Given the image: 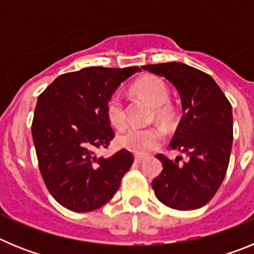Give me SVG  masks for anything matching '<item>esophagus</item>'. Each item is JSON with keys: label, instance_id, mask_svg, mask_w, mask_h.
<instances>
[{"label": "esophagus", "instance_id": "esophagus-1", "mask_svg": "<svg viewBox=\"0 0 254 254\" xmlns=\"http://www.w3.org/2000/svg\"><path fill=\"white\" fill-rule=\"evenodd\" d=\"M145 159L146 158H145V156H142V155H136V156H134V163L140 164V163H142Z\"/></svg>", "mask_w": 254, "mask_h": 254}]
</instances>
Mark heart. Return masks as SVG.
I'll list each match as a JSON object with an SVG mask.
<instances>
[{"mask_svg":"<svg viewBox=\"0 0 254 254\" xmlns=\"http://www.w3.org/2000/svg\"><path fill=\"white\" fill-rule=\"evenodd\" d=\"M133 91L137 95L142 96L147 102L156 107L155 112L156 116L164 122H169L172 118V108L165 103L169 99V91L165 82L155 76H146L134 82ZM105 114L113 127L123 128L126 125V109L123 98L118 91L111 94L105 103ZM164 133L160 128L149 127V128H140V127H129L126 129L120 137L118 143L123 149L129 150L137 155H145L159 146L163 141Z\"/></svg>","mask_w":254,"mask_h":254,"instance_id":"1","label":"heart"}]
</instances>
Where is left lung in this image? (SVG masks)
Instances as JSON below:
<instances>
[{
	"label": "left lung",
	"instance_id": "obj_1",
	"mask_svg": "<svg viewBox=\"0 0 254 254\" xmlns=\"http://www.w3.org/2000/svg\"><path fill=\"white\" fill-rule=\"evenodd\" d=\"M143 69L163 76L178 90L183 116L170 149L188 156L173 161L156 158L163 172L152 181L155 196L168 207L196 210L210 201L225 178L233 143L232 104L207 73L181 62L147 64Z\"/></svg>",
	"mask_w": 254,
	"mask_h": 254
}]
</instances>
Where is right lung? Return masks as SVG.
I'll return each instance as SVG.
<instances>
[{
    "instance_id": "add662e5",
    "label": "right lung",
    "mask_w": 254,
    "mask_h": 254,
    "mask_svg": "<svg viewBox=\"0 0 254 254\" xmlns=\"http://www.w3.org/2000/svg\"><path fill=\"white\" fill-rule=\"evenodd\" d=\"M140 67H86L58 76L38 96L31 134L40 174L58 203L75 212H90L111 201L133 155L122 149L111 158L114 131L105 114L108 98Z\"/></svg>"
}]
</instances>
